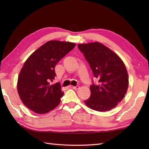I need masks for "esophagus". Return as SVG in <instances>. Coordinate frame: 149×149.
I'll use <instances>...</instances> for the list:
<instances>
[{
	"label": "esophagus",
	"mask_w": 149,
	"mask_h": 149,
	"mask_svg": "<svg viewBox=\"0 0 149 149\" xmlns=\"http://www.w3.org/2000/svg\"><path fill=\"white\" fill-rule=\"evenodd\" d=\"M70 87L71 88H72V89L74 90H78L79 88V86H70Z\"/></svg>",
	"instance_id": "obj_1"
}]
</instances>
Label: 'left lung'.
<instances>
[{
	"label": "left lung",
	"instance_id": "8db88e82",
	"mask_svg": "<svg viewBox=\"0 0 149 149\" xmlns=\"http://www.w3.org/2000/svg\"><path fill=\"white\" fill-rule=\"evenodd\" d=\"M78 48L89 63L98 84L91 85V95L84 100L90 109L106 111L121 102L127 92L129 77L122 59L98 42L79 44Z\"/></svg>",
	"mask_w": 149,
	"mask_h": 149
}]
</instances>
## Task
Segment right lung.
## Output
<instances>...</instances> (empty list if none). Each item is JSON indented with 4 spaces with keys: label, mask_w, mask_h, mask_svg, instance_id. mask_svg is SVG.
Wrapping results in <instances>:
<instances>
[{
    "label": "right lung",
    "mask_w": 149,
    "mask_h": 149,
    "mask_svg": "<svg viewBox=\"0 0 149 149\" xmlns=\"http://www.w3.org/2000/svg\"><path fill=\"white\" fill-rule=\"evenodd\" d=\"M75 46V43L50 40L36 50L25 61L18 75L17 91L25 106L38 114L58 106L64 95L56 77L55 66Z\"/></svg>",
    "instance_id": "add662e5"
}]
</instances>
